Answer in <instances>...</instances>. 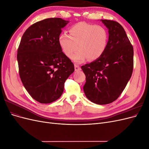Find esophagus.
Segmentation results:
<instances>
[{
	"label": "esophagus",
	"instance_id": "obj_1",
	"mask_svg": "<svg viewBox=\"0 0 149 149\" xmlns=\"http://www.w3.org/2000/svg\"><path fill=\"white\" fill-rule=\"evenodd\" d=\"M74 70H75L76 71H79L81 70V68L78 65L75 64L74 65Z\"/></svg>",
	"mask_w": 149,
	"mask_h": 149
}]
</instances>
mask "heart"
<instances>
[{"label": "heart", "mask_w": 149, "mask_h": 149, "mask_svg": "<svg viewBox=\"0 0 149 149\" xmlns=\"http://www.w3.org/2000/svg\"><path fill=\"white\" fill-rule=\"evenodd\" d=\"M69 34L62 33L58 43L65 55L71 58L76 49L79 50L72 56L75 62L82 63L99 59L107 48L109 35L107 30L100 25L80 22L69 29Z\"/></svg>", "instance_id": "b5f03b06"}]
</instances>
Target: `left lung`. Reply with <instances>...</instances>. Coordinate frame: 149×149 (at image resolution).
Here are the masks:
<instances>
[{
  "label": "left lung",
  "instance_id": "obj_1",
  "mask_svg": "<svg viewBox=\"0 0 149 149\" xmlns=\"http://www.w3.org/2000/svg\"><path fill=\"white\" fill-rule=\"evenodd\" d=\"M108 29L109 40L104 53L81 66L86 75V96L97 104H107L119 97L131 77L134 49L124 28L118 22L101 20Z\"/></svg>",
  "mask_w": 149,
  "mask_h": 149
}]
</instances>
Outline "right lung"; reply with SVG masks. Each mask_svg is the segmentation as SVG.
I'll use <instances>...</instances> for the list:
<instances>
[{"label": "right lung", "instance_id": "obj_1", "mask_svg": "<svg viewBox=\"0 0 149 149\" xmlns=\"http://www.w3.org/2000/svg\"><path fill=\"white\" fill-rule=\"evenodd\" d=\"M68 22L61 18L44 19L29 26L22 37L17 56L20 78L31 97L40 103L60 98L65 81L74 71L58 43L61 29Z\"/></svg>", "mask_w": 149, "mask_h": 149}]
</instances>
